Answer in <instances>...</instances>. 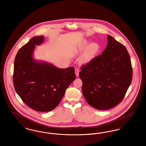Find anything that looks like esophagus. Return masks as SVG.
Here are the masks:
<instances>
[{"instance_id": "1", "label": "esophagus", "mask_w": 146, "mask_h": 146, "mask_svg": "<svg viewBox=\"0 0 146 146\" xmlns=\"http://www.w3.org/2000/svg\"><path fill=\"white\" fill-rule=\"evenodd\" d=\"M79 70L78 69L76 68L75 69V74H76L77 77H79Z\"/></svg>"}]
</instances>
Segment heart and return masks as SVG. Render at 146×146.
<instances>
[{
	"instance_id": "obj_1",
	"label": "heart",
	"mask_w": 146,
	"mask_h": 146,
	"mask_svg": "<svg viewBox=\"0 0 146 146\" xmlns=\"http://www.w3.org/2000/svg\"><path fill=\"white\" fill-rule=\"evenodd\" d=\"M87 39L81 40L73 49V54L77 56L83 52L79 59L80 65H86L90 63L97 56L101 50L100 45L96 42L90 44Z\"/></svg>"
}]
</instances>
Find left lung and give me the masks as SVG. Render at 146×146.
Wrapping results in <instances>:
<instances>
[{
	"label": "left lung",
	"mask_w": 146,
	"mask_h": 146,
	"mask_svg": "<svg viewBox=\"0 0 146 146\" xmlns=\"http://www.w3.org/2000/svg\"><path fill=\"white\" fill-rule=\"evenodd\" d=\"M107 40L102 55L82 66L79 72L86 100L100 110L112 108L122 101L133 75L126 48L110 35Z\"/></svg>",
	"instance_id": "8db88e82"
}]
</instances>
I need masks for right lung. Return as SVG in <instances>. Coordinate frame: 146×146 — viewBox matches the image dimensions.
Segmentation results:
<instances>
[{
  "label": "right lung",
  "instance_id": "obj_1",
  "mask_svg": "<svg viewBox=\"0 0 146 146\" xmlns=\"http://www.w3.org/2000/svg\"><path fill=\"white\" fill-rule=\"evenodd\" d=\"M36 36L18 50L14 63L13 83L17 93L28 107L39 112L54 110L68 86L76 79L74 68H58L34 58L36 46L44 42Z\"/></svg>",
  "mask_w": 146,
  "mask_h": 146
}]
</instances>
